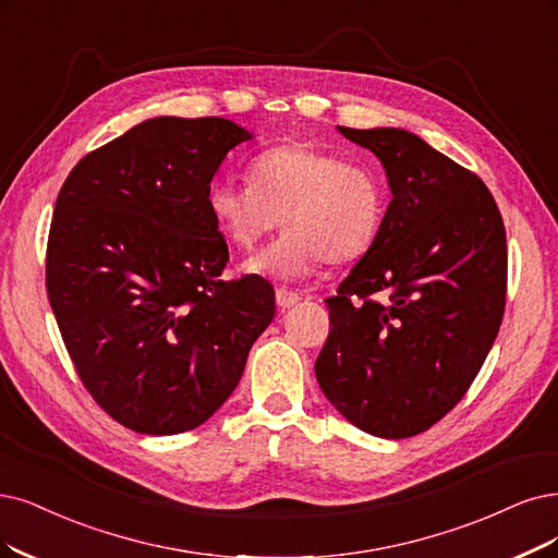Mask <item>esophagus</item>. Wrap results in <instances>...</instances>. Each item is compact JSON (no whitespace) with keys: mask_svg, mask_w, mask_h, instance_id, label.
Returning a JSON list of instances; mask_svg holds the SVG:
<instances>
[{"mask_svg":"<svg viewBox=\"0 0 558 558\" xmlns=\"http://www.w3.org/2000/svg\"><path fill=\"white\" fill-rule=\"evenodd\" d=\"M299 301H301V296L292 290H287V287H278V290H276V303L282 307V311H284V307L296 305Z\"/></svg>","mask_w":558,"mask_h":558,"instance_id":"obj_1","label":"esophagus"}]
</instances>
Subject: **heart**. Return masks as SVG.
I'll return each instance as SVG.
<instances>
[{
  "label": "heart",
  "instance_id": "heart-1",
  "mask_svg": "<svg viewBox=\"0 0 558 558\" xmlns=\"http://www.w3.org/2000/svg\"><path fill=\"white\" fill-rule=\"evenodd\" d=\"M386 183L375 165L344 160L311 142L266 149L251 162V183L218 179L206 209L218 232L243 253L287 227L245 271L296 280L324 264H352L369 253L386 218Z\"/></svg>",
  "mask_w": 558,
  "mask_h": 558
}]
</instances>
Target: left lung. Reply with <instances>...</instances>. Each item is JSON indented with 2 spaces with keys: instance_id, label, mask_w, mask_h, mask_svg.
<instances>
[{
  "instance_id": "left-lung-1",
  "label": "left lung",
  "mask_w": 558,
  "mask_h": 558,
  "mask_svg": "<svg viewBox=\"0 0 558 558\" xmlns=\"http://www.w3.org/2000/svg\"><path fill=\"white\" fill-rule=\"evenodd\" d=\"M338 131L373 151L390 199L381 232L326 299L319 388L381 439H407L456 407L499 333L506 227L487 185L402 129Z\"/></svg>"
}]
</instances>
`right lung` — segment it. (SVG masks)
<instances>
[{
	"label": "right lung",
	"mask_w": 558,
	"mask_h": 558,
	"mask_svg": "<svg viewBox=\"0 0 558 558\" xmlns=\"http://www.w3.org/2000/svg\"><path fill=\"white\" fill-rule=\"evenodd\" d=\"M251 133L220 117H156L82 158L61 185L46 290L96 404L140 435L209 421L276 315L259 276L220 280L227 241L206 193Z\"/></svg>",
	"instance_id": "right-lung-1"
}]
</instances>
